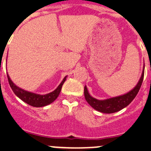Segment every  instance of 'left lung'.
Listing matches in <instances>:
<instances>
[{
  "instance_id": "left-lung-1",
  "label": "left lung",
  "mask_w": 151,
  "mask_h": 151,
  "mask_svg": "<svg viewBox=\"0 0 151 151\" xmlns=\"http://www.w3.org/2000/svg\"><path fill=\"white\" fill-rule=\"evenodd\" d=\"M144 75H145V68H144L142 75H141V77L138 83L132 90L128 92L127 94H123L122 96H119V97L104 100V101H100V100H97L94 97H92L88 94L86 86H85L84 94H85V100L90 104V106L94 108V110L101 112V113H113L119 111L122 109L125 108V106H127L134 99L136 95L138 94L140 88L141 86V84L143 82Z\"/></svg>"
}]
</instances>
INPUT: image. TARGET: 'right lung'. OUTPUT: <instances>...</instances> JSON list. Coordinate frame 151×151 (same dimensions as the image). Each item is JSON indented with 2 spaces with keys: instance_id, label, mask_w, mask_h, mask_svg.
Masks as SVG:
<instances>
[{
  "instance_id": "right-lung-1",
  "label": "right lung",
  "mask_w": 151,
  "mask_h": 151,
  "mask_svg": "<svg viewBox=\"0 0 151 151\" xmlns=\"http://www.w3.org/2000/svg\"><path fill=\"white\" fill-rule=\"evenodd\" d=\"M7 78L10 88H11L13 91L14 92V94L17 97H19L22 101H23L24 102H26L29 105L35 106V107H41V106H45L50 104H51L52 102H54L57 99V97L59 96L60 93L61 88H62V86L63 85L64 82L66 81V77H65L63 78L62 82L60 84V85L57 88L56 90L50 92L49 94H45V95H40V94H34V93H32V92L26 91L23 90V89L19 88V87H17V85L13 84V82L10 80L8 74Z\"/></svg>"
}]
</instances>
